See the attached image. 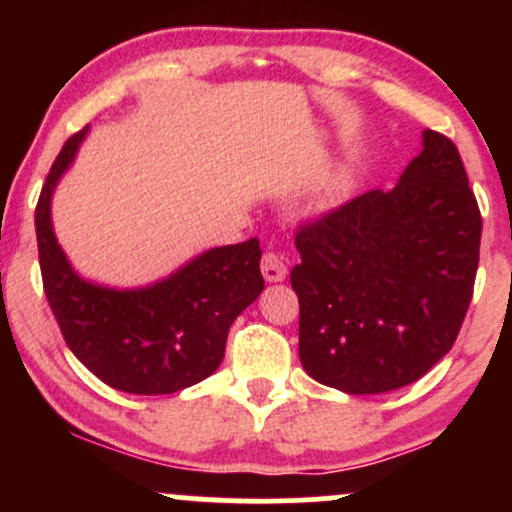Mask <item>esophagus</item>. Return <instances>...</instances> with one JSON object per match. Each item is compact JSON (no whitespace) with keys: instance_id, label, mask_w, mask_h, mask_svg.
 <instances>
[{"instance_id":"esophagus-1","label":"esophagus","mask_w":512,"mask_h":512,"mask_svg":"<svg viewBox=\"0 0 512 512\" xmlns=\"http://www.w3.org/2000/svg\"><path fill=\"white\" fill-rule=\"evenodd\" d=\"M262 274L267 281H284L286 274H289V267H286V260L281 252H274V250H267L262 255Z\"/></svg>"}]
</instances>
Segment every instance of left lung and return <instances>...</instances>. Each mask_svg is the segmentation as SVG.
Listing matches in <instances>:
<instances>
[{
    "label": "left lung",
    "mask_w": 512,
    "mask_h": 512,
    "mask_svg": "<svg viewBox=\"0 0 512 512\" xmlns=\"http://www.w3.org/2000/svg\"><path fill=\"white\" fill-rule=\"evenodd\" d=\"M481 211L460 151L426 129L390 192L296 228L298 354L317 383L380 395L416 383L455 344L472 303Z\"/></svg>",
    "instance_id": "1"
}]
</instances>
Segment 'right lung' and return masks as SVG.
I'll return each mask as SVG.
<instances>
[{
	"label": "right lung",
	"instance_id": "add662e5",
	"mask_svg": "<svg viewBox=\"0 0 512 512\" xmlns=\"http://www.w3.org/2000/svg\"><path fill=\"white\" fill-rule=\"evenodd\" d=\"M84 134L86 127L64 142L35 207L45 296L64 342L98 380L129 395H173L219 368L233 320L264 289L260 240L204 252L149 289L79 279L52 233L50 197Z\"/></svg>",
	"mask_w": 512,
	"mask_h": 512
}]
</instances>
